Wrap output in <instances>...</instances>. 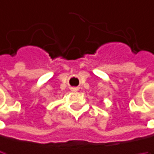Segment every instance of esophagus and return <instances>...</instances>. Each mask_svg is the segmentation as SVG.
Masks as SVG:
<instances>
[{
	"label": "esophagus",
	"mask_w": 154,
	"mask_h": 154,
	"mask_svg": "<svg viewBox=\"0 0 154 154\" xmlns=\"http://www.w3.org/2000/svg\"><path fill=\"white\" fill-rule=\"evenodd\" d=\"M71 91H79V88H71Z\"/></svg>",
	"instance_id": "esophagus-1"
}]
</instances>
